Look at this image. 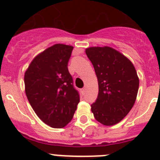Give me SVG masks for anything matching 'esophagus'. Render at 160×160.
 <instances>
[{"label":"esophagus","instance_id":"1","mask_svg":"<svg viewBox=\"0 0 160 160\" xmlns=\"http://www.w3.org/2000/svg\"><path fill=\"white\" fill-rule=\"evenodd\" d=\"M81 92H82V93H83V94H84V93H85V88H82V89H81Z\"/></svg>","mask_w":160,"mask_h":160}]
</instances>
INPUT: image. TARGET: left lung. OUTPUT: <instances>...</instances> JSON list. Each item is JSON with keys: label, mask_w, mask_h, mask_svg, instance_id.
<instances>
[{"label": "left lung", "mask_w": 160, "mask_h": 160, "mask_svg": "<svg viewBox=\"0 0 160 160\" xmlns=\"http://www.w3.org/2000/svg\"><path fill=\"white\" fill-rule=\"evenodd\" d=\"M98 79V94L92 105L95 118L110 126L120 122L135 103L139 77L128 58L110 46H93L85 50Z\"/></svg>", "instance_id": "8db88e82"}]
</instances>
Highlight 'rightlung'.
<instances>
[{
	"instance_id": "1",
	"label": "right lung",
	"mask_w": 160,
	"mask_h": 160,
	"mask_svg": "<svg viewBox=\"0 0 160 160\" xmlns=\"http://www.w3.org/2000/svg\"><path fill=\"white\" fill-rule=\"evenodd\" d=\"M72 49L69 45H53L35 56L24 73L25 93L31 107L55 129L71 122L80 102L68 70Z\"/></svg>"
}]
</instances>
